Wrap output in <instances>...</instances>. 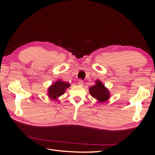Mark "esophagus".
<instances>
[{"instance_id": "esophagus-1", "label": "esophagus", "mask_w": 155, "mask_h": 155, "mask_svg": "<svg viewBox=\"0 0 155 155\" xmlns=\"http://www.w3.org/2000/svg\"><path fill=\"white\" fill-rule=\"evenodd\" d=\"M78 85L79 86H82L83 85V81L81 80V79H79L78 81Z\"/></svg>"}]
</instances>
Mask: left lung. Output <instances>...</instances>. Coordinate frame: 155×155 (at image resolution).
I'll use <instances>...</instances> for the list:
<instances>
[{
	"label": "left lung",
	"instance_id": "left-lung-1",
	"mask_svg": "<svg viewBox=\"0 0 155 155\" xmlns=\"http://www.w3.org/2000/svg\"><path fill=\"white\" fill-rule=\"evenodd\" d=\"M91 95L99 102H105L110 98V92L100 80L96 81V85L89 88Z\"/></svg>",
	"mask_w": 155,
	"mask_h": 155
}]
</instances>
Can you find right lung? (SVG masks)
I'll use <instances>...</instances> for the list:
<instances>
[{"label":"right lung","instance_id":"obj_1","mask_svg":"<svg viewBox=\"0 0 155 155\" xmlns=\"http://www.w3.org/2000/svg\"><path fill=\"white\" fill-rule=\"evenodd\" d=\"M70 86L68 83L63 81L61 80H58L54 83L48 90V97L51 100H56L59 97L62 96L67 88Z\"/></svg>","mask_w":155,"mask_h":155}]
</instances>
